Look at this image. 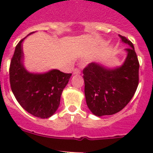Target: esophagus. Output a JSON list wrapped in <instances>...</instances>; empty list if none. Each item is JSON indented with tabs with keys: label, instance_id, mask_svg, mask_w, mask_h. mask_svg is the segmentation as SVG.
<instances>
[{
	"label": "esophagus",
	"instance_id": "obj_1",
	"mask_svg": "<svg viewBox=\"0 0 153 153\" xmlns=\"http://www.w3.org/2000/svg\"><path fill=\"white\" fill-rule=\"evenodd\" d=\"M81 73V71H80V70L79 69V68H75V69L73 71V74H79Z\"/></svg>",
	"mask_w": 153,
	"mask_h": 153
}]
</instances>
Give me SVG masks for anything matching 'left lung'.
Returning <instances> with one entry per match:
<instances>
[{
    "instance_id": "8db88e82",
    "label": "left lung",
    "mask_w": 153,
    "mask_h": 153,
    "mask_svg": "<svg viewBox=\"0 0 153 153\" xmlns=\"http://www.w3.org/2000/svg\"><path fill=\"white\" fill-rule=\"evenodd\" d=\"M129 48L123 64L109 68L91 62L83 70L85 97L87 106L95 116L117 114L125 108L134 95L139 82V62L133 44L119 35Z\"/></svg>"
}]
</instances>
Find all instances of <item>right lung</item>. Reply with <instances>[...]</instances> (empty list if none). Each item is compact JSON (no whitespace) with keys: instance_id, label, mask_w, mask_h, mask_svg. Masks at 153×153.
<instances>
[{"instance_id":"right-lung-1","label":"right lung","mask_w":153,"mask_h":153,"mask_svg":"<svg viewBox=\"0 0 153 153\" xmlns=\"http://www.w3.org/2000/svg\"><path fill=\"white\" fill-rule=\"evenodd\" d=\"M25 39L18 43L11 60V89L19 104L27 113L40 118H48L59 108L62 92L71 74L55 69L41 74L27 71L23 63L22 42Z\"/></svg>"}]
</instances>
